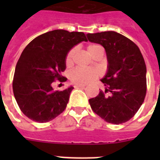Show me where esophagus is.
Segmentation results:
<instances>
[{"label":"esophagus","instance_id":"34e87169","mask_svg":"<svg viewBox=\"0 0 160 160\" xmlns=\"http://www.w3.org/2000/svg\"><path fill=\"white\" fill-rule=\"evenodd\" d=\"M85 86V85H75V86H74V87L75 88H84Z\"/></svg>","mask_w":160,"mask_h":160}]
</instances>
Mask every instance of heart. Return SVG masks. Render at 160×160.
Wrapping results in <instances>:
<instances>
[{
    "instance_id": "heart-1",
    "label": "heart",
    "mask_w": 160,
    "mask_h": 160,
    "mask_svg": "<svg viewBox=\"0 0 160 160\" xmlns=\"http://www.w3.org/2000/svg\"><path fill=\"white\" fill-rule=\"evenodd\" d=\"M101 47L100 45L92 44L87 46L88 52L91 55L95 53L96 49ZM75 53V48H72L69 51L66 56H65V63L66 66H71L74 62V55ZM100 71L96 69H85V68L77 67L72 70L70 72L69 78L70 80L74 84L76 85H85L88 83L91 82L92 80H95L96 78L100 76Z\"/></svg>"
}]
</instances>
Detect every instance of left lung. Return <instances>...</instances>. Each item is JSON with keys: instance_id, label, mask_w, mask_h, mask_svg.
<instances>
[{"instance_id": "left-lung-1", "label": "left lung", "mask_w": 160, "mask_h": 160, "mask_svg": "<svg viewBox=\"0 0 160 160\" xmlns=\"http://www.w3.org/2000/svg\"><path fill=\"white\" fill-rule=\"evenodd\" d=\"M88 40L104 46L108 71L105 91L90 99L95 114L110 124L125 123L137 113L146 95V65L139 47L115 31L87 34Z\"/></svg>"}]
</instances>
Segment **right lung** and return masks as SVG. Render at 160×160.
I'll list each match as a JSON object with an SVG mask.
<instances>
[{
  "label": "right lung",
  "mask_w": 160,
  "mask_h": 160,
  "mask_svg": "<svg viewBox=\"0 0 160 160\" xmlns=\"http://www.w3.org/2000/svg\"><path fill=\"white\" fill-rule=\"evenodd\" d=\"M87 41L83 32L55 30L37 36L26 46L14 74V96L19 108L29 119L39 123L54 119L66 108L70 92L54 90L53 83L66 81L65 56L73 46Z\"/></svg>",
  "instance_id": "1"
}]
</instances>
